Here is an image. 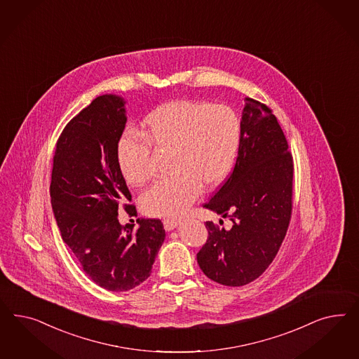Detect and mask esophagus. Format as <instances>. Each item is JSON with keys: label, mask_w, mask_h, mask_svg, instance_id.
<instances>
[{"label": "esophagus", "mask_w": 359, "mask_h": 359, "mask_svg": "<svg viewBox=\"0 0 359 359\" xmlns=\"http://www.w3.org/2000/svg\"><path fill=\"white\" fill-rule=\"evenodd\" d=\"M179 219H176V218H165L163 221V226L167 231H170V230H174L177 225H179Z\"/></svg>", "instance_id": "1"}]
</instances>
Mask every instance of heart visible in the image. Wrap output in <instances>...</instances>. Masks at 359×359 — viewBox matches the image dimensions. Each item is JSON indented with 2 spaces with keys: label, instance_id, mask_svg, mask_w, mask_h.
Wrapping results in <instances>:
<instances>
[{
  "label": "heart",
  "instance_id": "heart-1",
  "mask_svg": "<svg viewBox=\"0 0 359 359\" xmlns=\"http://www.w3.org/2000/svg\"><path fill=\"white\" fill-rule=\"evenodd\" d=\"M143 134L123 131L116 159L123 179L134 187L151 180V147L170 150L172 174L146 191L142 209L155 217L185 212L200 195L203 184L217 185L228 176L238 155L242 122L228 104L179 100L146 114Z\"/></svg>",
  "mask_w": 359,
  "mask_h": 359
}]
</instances>
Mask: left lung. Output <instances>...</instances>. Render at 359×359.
Here are the masks:
<instances>
[{"instance_id":"1","label":"left lung","mask_w":359,"mask_h":359,"mask_svg":"<svg viewBox=\"0 0 359 359\" xmlns=\"http://www.w3.org/2000/svg\"><path fill=\"white\" fill-rule=\"evenodd\" d=\"M237 162L204 208L229 217L226 230L207 221V243L197 252L213 282L241 287L259 278L276 257L292 213L294 161L271 109L246 97Z\"/></svg>"}]
</instances>
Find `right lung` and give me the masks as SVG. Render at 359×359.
Here are the masks:
<instances>
[{
    "label": "right lung",
    "mask_w": 359,
    "mask_h": 359,
    "mask_svg": "<svg viewBox=\"0 0 359 359\" xmlns=\"http://www.w3.org/2000/svg\"><path fill=\"white\" fill-rule=\"evenodd\" d=\"M125 100L95 98L67 123L55 149L50 195L62 238L100 287L123 292L151 273L165 231L161 219L138 218L122 226L118 207L135 210L116 147L126 125Z\"/></svg>",
    "instance_id": "add662e5"
}]
</instances>
